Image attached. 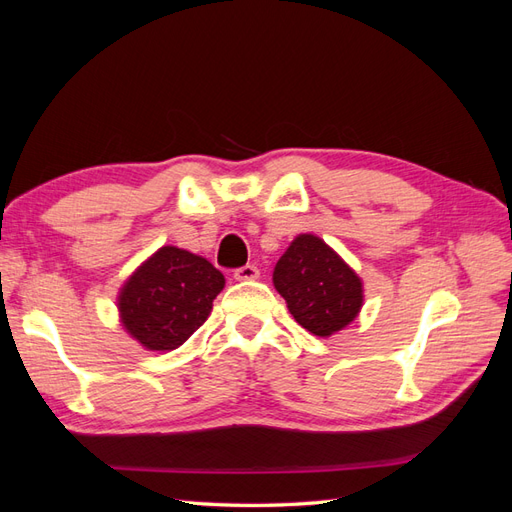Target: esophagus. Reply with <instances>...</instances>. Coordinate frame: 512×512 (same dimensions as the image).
<instances>
[{
    "label": "esophagus",
    "mask_w": 512,
    "mask_h": 512,
    "mask_svg": "<svg viewBox=\"0 0 512 512\" xmlns=\"http://www.w3.org/2000/svg\"><path fill=\"white\" fill-rule=\"evenodd\" d=\"M258 277H260V271L254 265H245V267L235 271V280L237 282H254V280H258Z\"/></svg>",
    "instance_id": "esophagus-1"
}]
</instances>
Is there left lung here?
Returning <instances> with one entry per match:
<instances>
[{
    "label": "left lung",
    "mask_w": 512,
    "mask_h": 512,
    "mask_svg": "<svg viewBox=\"0 0 512 512\" xmlns=\"http://www.w3.org/2000/svg\"><path fill=\"white\" fill-rule=\"evenodd\" d=\"M273 286L294 320L318 337L346 329L365 301L361 277L312 232L292 239L273 269Z\"/></svg>",
    "instance_id": "obj_1"
}]
</instances>
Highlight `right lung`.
I'll use <instances>...</instances> for the list:
<instances>
[{
  "label": "right lung",
  "mask_w": 512,
  "mask_h": 512,
  "mask_svg": "<svg viewBox=\"0 0 512 512\" xmlns=\"http://www.w3.org/2000/svg\"><path fill=\"white\" fill-rule=\"evenodd\" d=\"M224 284L207 258L162 245L119 288V322L145 350L170 352L209 318Z\"/></svg>",
  "instance_id": "obj_1"
}]
</instances>
